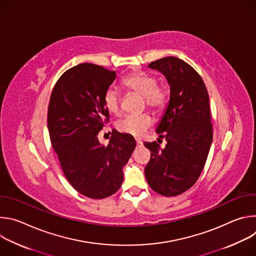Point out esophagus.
<instances>
[{"label": "esophagus", "mask_w": 256, "mask_h": 256, "mask_svg": "<svg viewBox=\"0 0 256 256\" xmlns=\"http://www.w3.org/2000/svg\"><path fill=\"white\" fill-rule=\"evenodd\" d=\"M136 146H138V147H142V142L140 140H136Z\"/></svg>", "instance_id": "esophagus-1"}]
</instances>
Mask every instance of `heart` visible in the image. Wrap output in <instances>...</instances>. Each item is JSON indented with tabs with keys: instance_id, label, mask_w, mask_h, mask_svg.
<instances>
[{
	"instance_id": "1",
	"label": "heart",
	"mask_w": 256,
	"mask_h": 256,
	"mask_svg": "<svg viewBox=\"0 0 256 256\" xmlns=\"http://www.w3.org/2000/svg\"><path fill=\"white\" fill-rule=\"evenodd\" d=\"M124 87L144 97L146 104L155 112L164 108L167 100L166 91L157 84V79L144 72H138L124 79ZM103 103L107 112L118 114L120 112V95L114 88H108L103 95ZM152 124L150 116L142 114L138 116H128L122 120L118 128L120 132L134 136H142Z\"/></svg>"
}]
</instances>
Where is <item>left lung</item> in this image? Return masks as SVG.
<instances>
[{
	"mask_svg": "<svg viewBox=\"0 0 256 256\" xmlns=\"http://www.w3.org/2000/svg\"><path fill=\"white\" fill-rule=\"evenodd\" d=\"M170 87V98L156 132L167 142L161 149L144 142L151 160L144 168L150 188L164 196H175L190 188L198 179L212 142L210 98L196 70L175 56L152 62Z\"/></svg>",
	"mask_w": 256,
	"mask_h": 256,
	"instance_id": "8db88e82",
	"label": "left lung"
}]
</instances>
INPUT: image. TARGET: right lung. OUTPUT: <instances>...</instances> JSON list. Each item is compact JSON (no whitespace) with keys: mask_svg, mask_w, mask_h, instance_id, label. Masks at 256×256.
Here are the masks:
<instances>
[{"mask_svg":"<svg viewBox=\"0 0 256 256\" xmlns=\"http://www.w3.org/2000/svg\"><path fill=\"white\" fill-rule=\"evenodd\" d=\"M116 78L114 70L84 62L64 72L52 90L48 128L64 174L81 194L95 200L116 194L124 167L136 148L132 136L112 132L107 147L98 140L108 118L103 95Z\"/></svg>","mask_w":256,"mask_h":256,"instance_id":"obj_1","label":"right lung"}]
</instances>
